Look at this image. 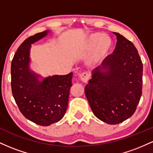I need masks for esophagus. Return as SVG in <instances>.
Masks as SVG:
<instances>
[{
    "mask_svg": "<svg viewBox=\"0 0 153 153\" xmlns=\"http://www.w3.org/2000/svg\"><path fill=\"white\" fill-rule=\"evenodd\" d=\"M80 78L83 82H87L90 78V75L87 72H83L80 75Z\"/></svg>",
    "mask_w": 153,
    "mask_h": 153,
    "instance_id": "esophagus-1",
    "label": "esophagus"
}]
</instances>
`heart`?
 Instances as JSON below:
<instances>
[{
	"instance_id": "heart-1",
	"label": "heart",
	"mask_w": 153,
	"mask_h": 153,
	"mask_svg": "<svg viewBox=\"0 0 153 153\" xmlns=\"http://www.w3.org/2000/svg\"><path fill=\"white\" fill-rule=\"evenodd\" d=\"M111 40L108 36L99 33L89 35L82 42V50L86 52L90 50L87 62L91 65L98 64L102 61L109 51Z\"/></svg>"
}]
</instances>
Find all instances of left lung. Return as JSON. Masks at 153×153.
Returning a JSON list of instances; mask_svg holds the SVG:
<instances>
[{
	"label": "left lung",
	"instance_id": "left-lung-1",
	"mask_svg": "<svg viewBox=\"0 0 153 153\" xmlns=\"http://www.w3.org/2000/svg\"><path fill=\"white\" fill-rule=\"evenodd\" d=\"M113 53L93 71L85 94L94 115L109 124L122 123L134 114L143 89V65L131 41L114 33Z\"/></svg>",
	"mask_w": 153,
	"mask_h": 153
}]
</instances>
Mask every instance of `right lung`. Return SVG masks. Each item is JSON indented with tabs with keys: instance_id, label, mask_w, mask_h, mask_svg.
Masks as SVG:
<instances>
[{
	"instance_id": "right-lung-1",
	"label": "right lung",
	"mask_w": 153,
	"mask_h": 153,
	"mask_svg": "<svg viewBox=\"0 0 153 153\" xmlns=\"http://www.w3.org/2000/svg\"><path fill=\"white\" fill-rule=\"evenodd\" d=\"M48 31L29 36L19 46L11 62V91L19 110L26 119L41 126L59 122L65 114L72 86L73 73L39 80L29 70L31 45Z\"/></svg>"
}]
</instances>
